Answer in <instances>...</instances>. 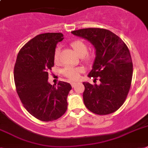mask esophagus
Wrapping results in <instances>:
<instances>
[{"label": "esophagus", "mask_w": 148, "mask_h": 148, "mask_svg": "<svg viewBox=\"0 0 148 148\" xmlns=\"http://www.w3.org/2000/svg\"><path fill=\"white\" fill-rule=\"evenodd\" d=\"M75 85H76V82H71V85H72V87H73V88L75 87Z\"/></svg>", "instance_id": "obj_1"}]
</instances>
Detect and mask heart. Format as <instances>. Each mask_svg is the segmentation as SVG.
<instances>
[{
    "label": "heart",
    "instance_id": "b5f03b06",
    "mask_svg": "<svg viewBox=\"0 0 148 148\" xmlns=\"http://www.w3.org/2000/svg\"><path fill=\"white\" fill-rule=\"evenodd\" d=\"M70 47L73 49L77 54L79 57H82V60L87 65H91L95 62L96 59V52L95 51L88 52V46L87 43L85 42L82 40L77 39L74 40L69 44ZM60 47H57L54 50L53 56V63L55 64H58L60 63ZM83 69L81 67H65L63 69V75L67 79H69L71 81H76L78 80L82 73Z\"/></svg>",
    "mask_w": 148,
    "mask_h": 148
}]
</instances>
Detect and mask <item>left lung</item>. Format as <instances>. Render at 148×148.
Wrapping results in <instances>:
<instances>
[{
  "mask_svg": "<svg viewBox=\"0 0 148 148\" xmlns=\"http://www.w3.org/2000/svg\"><path fill=\"white\" fill-rule=\"evenodd\" d=\"M73 35L91 42L96 49V59L88 77L101 84L84 82L83 100L85 107L97 115H107L125 102L131 87L133 64L124 41L112 32L88 28L72 32Z\"/></svg>",
  "mask_w": 148,
  "mask_h": 148,
  "instance_id": "obj_1",
  "label": "left lung"
}]
</instances>
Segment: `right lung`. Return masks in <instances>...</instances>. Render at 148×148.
Here are the masks:
<instances>
[{
    "mask_svg": "<svg viewBox=\"0 0 148 148\" xmlns=\"http://www.w3.org/2000/svg\"><path fill=\"white\" fill-rule=\"evenodd\" d=\"M63 39L57 32L35 36L20 49L14 66L16 89L23 107L43 122L59 119L67 110L70 84L60 81L54 86L47 82L55 47Z\"/></svg>",
    "mask_w": 148,
    "mask_h": 148,
    "instance_id": "1",
    "label": "right lung"
}]
</instances>
